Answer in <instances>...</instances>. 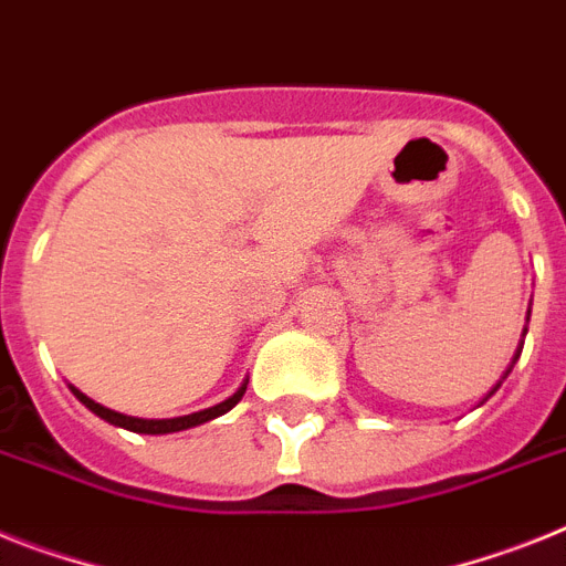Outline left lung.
Returning <instances> with one entry per match:
<instances>
[{
	"instance_id": "8db88e82",
	"label": "left lung",
	"mask_w": 566,
	"mask_h": 566,
	"mask_svg": "<svg viewBox=\"0 0 566 566\" xmlns=\"http://www.w3.org/2000/svg\"><path fill=\"white\" fill-rule=\"evenodd\" d=\"M530 313H533V311H526V325H530ZM526 325H524V334H521V345H517L515 356H512V363H510V368H506V371H503V377H501V379H497V386H495V388H492V391H489V394H486V397H492V394H495V391H497V388H501V382H503V379L510 377V371H512V365H515V363H517V356H521V348H524V336H526ZM486 397H483V400H486Z\"/></svg>"
}]
</instances>
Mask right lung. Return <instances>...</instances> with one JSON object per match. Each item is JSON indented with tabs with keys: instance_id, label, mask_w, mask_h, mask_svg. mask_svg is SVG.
Segmentation results:
<instances>
[{
	"instance_id": "obj_1",
	"label": "right lung",
	"mask_w": 566,
	"mask_h": 566,
	"mask_svg": "<svg viewBox=\"0 0 566 566\" xmlns=\"http://www.w3.org/2000/svg\"><path fill=\"white\" fill-rule=\"evenodd\" d=\"M71 394L77 397L80 402H83L88 411H94V415L99 417V420L112 422V426H120V429L126 431H135V434H172V431H184V429H195V426H201V422H210L216 420V417L227 415L235 402L244 397L247 391V379L241 382L239 388H235V394H230L227 400L216 402V406L203 408V411H192V415H184V417H169V420H144V417H129V415H120V411H112V408L99 406V402H94L92 397H85L80 388L69 386Z\"/></svg>"
}]
</instances>
